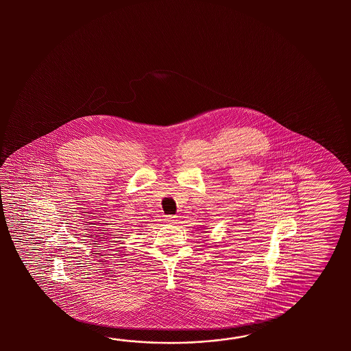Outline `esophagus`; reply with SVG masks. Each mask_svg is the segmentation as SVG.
Masks as SVG:
<instances>
[{
    "mask_svg": "<svg viewBox=\"0 0 351 351\" xmlns=\"http://www.w3.org/2000/svg\"><path fill=\"white\" fill-rule=\"evenodd\" d=\"M165 221H167L168 223H177V218L174 216H167Z\"/></svg>",
    "mask_w": 351,
    "mask_h": 351,
    "instance_id": "34e87169",
    "label": "esophagus"
}]
</instances>
